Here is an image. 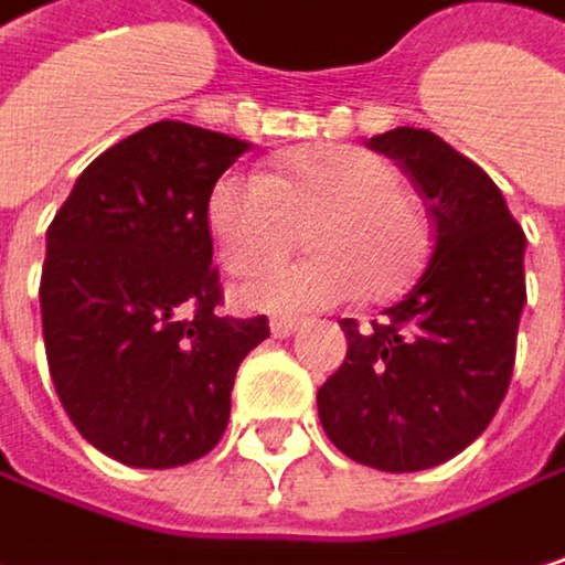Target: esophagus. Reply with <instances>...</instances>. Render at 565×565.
<instances>
[{"mask_svg": "<svg viewBox=\"0 0 565 565\" xmlns=\"http://www.w3.org/2000/svg\"><path fill=\"white\" fill-rule=\"evenodd\" d=\"M298 331H301V321H291V318H274L270 321V334L274 338H291Z\"/></svg>", "mask_w": 565, "mask_h": 565, "instance_id": "obj_1", "label": "esophagus"}]
</instances>
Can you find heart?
Masks as SVG:
<instances>
[{
  "label": "heart",
  "mask_w": 565,
  "mask_h": 565,
  "mask_svg": "<svg viewBox=\"0 0 565 565\" xmlns=\"http://www.w3.org/2000/svg\"><path fill=\"white\" fill-rule=\"evenodd\" d=\"M308 227L311 257L257 274L237 301L267 315L334 308L401 295L430 250V227L404 191L401 168L358 145H308L267 174L227 171L207 194V227L231 274L285 257Z\"/></svg>",
  "instance_id": "heart-1"
}]
</instances>
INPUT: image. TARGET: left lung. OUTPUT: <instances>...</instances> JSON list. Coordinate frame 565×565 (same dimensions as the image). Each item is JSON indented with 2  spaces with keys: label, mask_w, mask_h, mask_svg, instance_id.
I'll return each instance as SVG.
<instances>
[{
  "label": "left lung",
  "mask_w": 565,
  "mask_h": 565,
  "mask_svg": "<svg viewBox=\"0 0 565 565\" xmlns=\"http://www.w3.org/2000/svg\"><path fill=\"white\" fill-rule=\"evenodd\" d=\"M424 194L434 254L371 328L341 321L348 358L318 391L331 444L351 460L414 473L467 450L507 397L526 305V234L503 191L427 128L371 138Z\"/></svg>",
  "instance_id": "1"
}]
</instances>
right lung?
I'll list each match as a JSON object with an SVG mask.
<instances>
[{
  "instance_id": "obj_1",
  "label": "right lung",
  "mask_w": 565,
  "mask_h": 565,
  "mask_svg": "<svg viewBox=\"0 0 565 565\" xmlns=\"http://www.w3.org/2000/svg\"><path fill=\"white\" fill-rule=\"evenodd\" d=\"M250 141L154 121L102 151L45 231L42 338L55 394L111 460L168 470L231 417L267 318H221L207 194Z\"/></svg>"
}]
</instances>
